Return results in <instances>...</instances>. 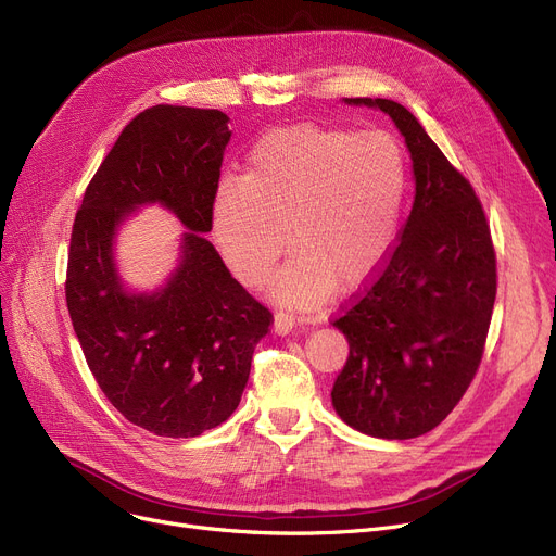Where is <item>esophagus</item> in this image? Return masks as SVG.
Listing matches in <instances>:
<instances>
[{
    "mask_svg": "<svg viewBox=\"0 0 556 556\" xmlns=\"http://www.w3.org/2000/svg\"><path fill=\"white\" fill-rule=\"evenodd\" d=\"M273 329L277 336H288L290 331L295 329V317L288 315V313H277L273 319Z\"/></svg>",
    "mask_w": 556,
    "mask_h": 556,
    "instance_id": "1",
    "label": "esophagus"
}]
</instances>
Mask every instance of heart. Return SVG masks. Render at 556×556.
<instances>
[{"instance_id": "heart-1", "label": "heart", "mask_w": 556, "mask_h": 556, "mask_svg": "<svg viewBox=\"0 0 556 556\" xmlns=\"http://www.w3.org/2000/svg\"><path fill=\"white\" fill-rule=\"evenodd\" d=\"M407 182V155L390 132L277 128L252 146L243 180L218 182L212 237L245 286L266 281L288 243L295 254L275 275L270 295L313 308L333 286L361 288L383 268L399 237Z\"/></svg>"}]
</instances>
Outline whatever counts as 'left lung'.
Returning <instances> with one entry per match:
<instances>
[{
    "mask_svg": "<svg viewBox=\"0 0 556 556\" xmlns=\"http://www.w3.org/2000/svg\"><path fill=\"white\" fill-rule=\"evenodd\" d=\"M386 112L413 160L415 202L386 270L333 327L349 358L331 390L338 417L378 440L440 426L473 381L495 302V254L473 187L417 116L390 99H344Z\"/></svg>",
    "mask_w": 556,
    "mask_h": 556,
    "instance_id": "obj_1",
    "label": "left lung"
}]
</instances>
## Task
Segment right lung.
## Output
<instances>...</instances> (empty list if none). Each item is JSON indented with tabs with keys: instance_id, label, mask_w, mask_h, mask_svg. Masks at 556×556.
Returning <instances> with one entry per match:
<instances>
[{
	"instance_id": "right-lung-1",
	"label": "right lung",
	"mask_w": 556,
	"mask_h": 556,
	"mask_svg": "<svg viewBox=\"0 0 556 556\" xmlns=\"http://www.w3.org/2000/svg\"><path fill=\"white\" fill-rule=\"evenodd\" d=\"M227 124L220 110H143L99 166L74 220L65 295L85 361L116 410L160 437L202 434L237 410L273 319L204 239ZM151 203L186 231L165 283L137 291L113 250L125 220Z\"/></svg>"
}]
</instances>
